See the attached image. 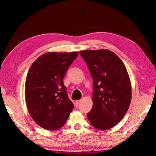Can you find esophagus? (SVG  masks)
Returning <instances> with one entry per match:
<instances>
[{
    "mask_svg": "<svg viewBox=\"0 0 156 156\" xmlns=\"http://www.w3.org/2000/svg\"><path fill=\"white\" fill-rule=\"evenodd\" d=\"M80 100H78V101H76V105H78L79 103H80Z\"/></svg>",
    "mask_w": 156,
    "mask_h": 156,
    "instance_id": "esophagus-1",
    "label": "esophagus"
}]
</instances>
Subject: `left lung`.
<instances>
[{
	"mask_svg": "<svg viewBox=\"0 0 156 156\" xmlns=\"http://www.w3.org/2000/svg\"><path fill=\"white\" fill-rule=\"evenodd\" d=\"M93 82V106L87 118L94 127L105 130L124 117L132 98L131 83L124 64L107 49L80 51Z\"/></svg>",
	"mask_w": 156,
	"mask_h": 156,
	"instance_id": "1",
	"label": "left lung"
}]
</instances>
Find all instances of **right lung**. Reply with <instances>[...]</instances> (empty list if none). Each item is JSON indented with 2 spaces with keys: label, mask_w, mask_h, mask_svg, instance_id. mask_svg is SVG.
Masks as SVG:
<instances>
[{
  "label": "right lung",
  "mask_w": 156,
  "mask_h": 156,
  "mask_svg": "<svg viewBox=\"0 0 156 156\" xmlns=\"http://www.w3.org/2000/svg\"><path fill=\"white\" fill-rule=\"evenodd\" d=\"M78 53L48 52L32 64L26 80V101L31 117L44 129L62 127L73 109L63 78Z\"/></svg>",
  "instance_id": "obj_1"
}]
</instances>
